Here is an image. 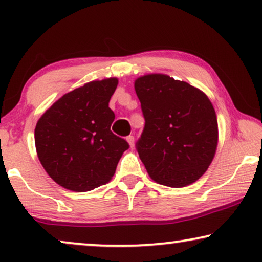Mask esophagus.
<instances>
[{
	"label": "esophagus",
	"mask_w": 262,
	"mask_h": 262,
	"mask_svg": "<svg viewBox=\"0 0 262 262\" xmlns=\"http://www.w3.org/2000/svg\"><path fill=\"white\" fill-rule=\"evenodd\" d=\"M126 141L128 142V144H130L131 148H134V146H135V137H134V136H131V135L127 136Z\"/></svg>",
	"instance_id": "esophagus-1"
}]
</instances>
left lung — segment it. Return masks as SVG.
<instances>
[{
    "mask_svg": "<svg viewBox=\"0 0 262 262\" xmlns=\"http://www.w3.org/2000/svg\"><path fill=\"white\" fill-rule=\"evenodd\" d=\"M135 89L145 120L136 149L150 178L174 188L198 180L212 162L218 141L209 98L162 74L137 78Z\"/></svg>",
    "mask_w": 262,
    "mask_h": 262,
    "instance_id": "1",
    "label": "left lung"
}]
</instances>
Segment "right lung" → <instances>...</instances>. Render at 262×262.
Here are the masks:
<instances>
[{
    "label": "right lung",
    "instance_id": "add662e5",
    "mask_svg": "<svg viewBox=\"0 0 262 262\" xmlns=\"http://www.w3.org/2000/svg\"><path fill=\"white\" fill-rule=\"evenodd\" d=\"M117 78L93 81L56 101L34 130L38 157L50 177L64 188L92 191L108 182L128 143L111 131L108 107Z\"/></svg>",
    "mask_w": 262,
    "mask_h": 262
}]
</instances>
